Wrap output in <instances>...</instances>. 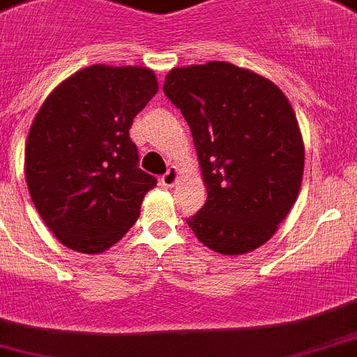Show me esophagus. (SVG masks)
Instances as JSON below:
<instances>
[{"label":"esophagus","mask_w":357,"mask_h":357,"mask_svg":"<svg viewBox=\"0 0 357 357\" xmlns=\"http://www.w3.org/2000/svg\"><path fill=\"white\" fill-rule=\"evenodd\" d=\"M178 178H179V172L176 169H169L167 172L161 176V183L165 187H174V185L178 183Z\"/></svg>","instance_id":"esophagus-1"}]
</instances>
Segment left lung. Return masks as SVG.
I'll return each mask as SVG.
<instances>
[{
    "instance_id": "8db88e82",
    "label": "left lung",
    "mask_w": 357,
    "mask_h": 357,
    "mask_svg": "<svg viewBox=\"0 0 357 357\" xmlns=\"http://www.w3.org/2000/svg\"><path fill=\"white\" fill-rule=\"evenodd\" d=\"M163 92L187 119L206 185L188 227L214 252H252L285 220L303 178V137L287 96L225 61L172 68Z\"/></svg>"
}]
</instances>
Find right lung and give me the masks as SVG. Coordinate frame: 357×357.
<instances>
[{"instance_id":"right-lung-1","label":"right lung","mask_w":357,"mask_h":357,"mask_svg":"<svg viewBox=\"0 0 357 357\" xmlns=\"http://www.w3.org/2000/svg\"><path fill=\"white\" fill-rule=\"evenodd\" d=\"M158 92L145 67L91 65L41 105L25 145V179L36 211L65 247L100 254L139 218L155 178L137 163L130 127Z\"/></svg>"}]
</instances>
